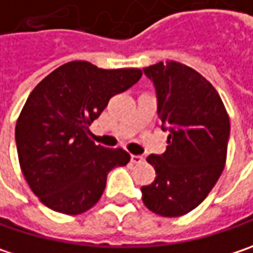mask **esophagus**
<instances>
[{
  "label": "esophagus",
  "mask_w": 253,
  "mask_h": 253,
  "mask_svg": "<svg viewBox=\"0 0 253 253\" xmlns=\"http://www.w3.org/2000/svg\"><path fill=\"white\" fill-rule=\"evenodd\" d=\"M131 163H134V164H142L144 163V157H141V155H131Z\"/></svg>",
  "instance_id": "esophagus-1"
}]
</instances>
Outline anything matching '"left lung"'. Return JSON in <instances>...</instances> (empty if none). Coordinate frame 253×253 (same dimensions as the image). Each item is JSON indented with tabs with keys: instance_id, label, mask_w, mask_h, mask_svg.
<instances>
[{
	"instance_id": "1",
	"label": "left lung",
	"mask_w": 253,
	"mask_h": 253,
	"mask_svg": "<svg viewBox=\"0 0 253 253\" xmlns=\"http://www.w3.org/2000/svg\"><path fill=\"white\" fill-rule=\"evenodd\" d=\"M144 73L154 82L170 135L166 153L147 158L157 177L141 187L142 202L160 216L178 217L208 197L225 169L229 115L213 84L186 64L160 62Z\"/></svg>"
}]
</instances>
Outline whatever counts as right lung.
Returning a JSON list of instances; mask_svg holds the SVG:
<instances>
[{
	"label": "right lung",
	"mask_w": 253,
	"mask_h": 253,
	"mask_svg": "<svg viewBox=\"0 0 253 253\" xmlns=\"http://www.w3.org/2000/svg\"><path fill=\"white\" fill-rule=\"evenodd\" d=\"M139 69H99L75 60L40 82L15 125L21 171L48 209L81 214L99 202L108 172L126 166L131 155L89 138V125L108 102L141 79Z\"/></svg>",
	"instance_id": "right-lung-1"
}]
</instances>
